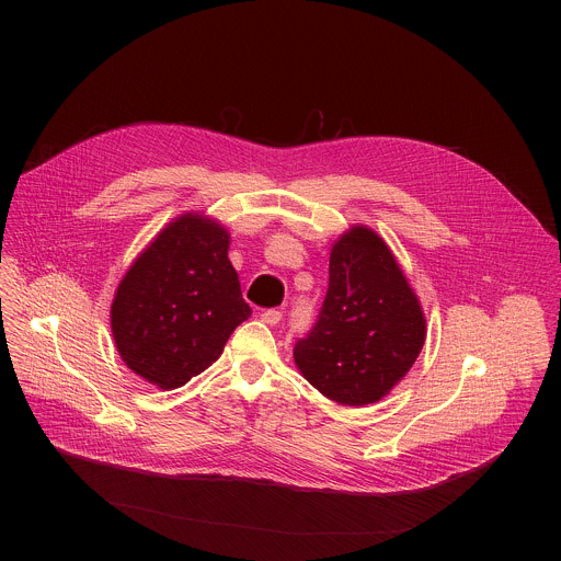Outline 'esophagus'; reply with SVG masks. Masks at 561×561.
Masks as SVG:
<instances>
[{"label": "esophagus", "instance_id": "34e87169", "mask_svg": "<svg viewBox=\"0 0 561 561\" xmlns=\"http://www.w3.org/2000/svg\"><path fill=\"white\" fill-rule=\"evenodd\" d=\"M260 319H262L264 324H271V327H275V324H279L282 312H279V310H275V308H268V310H264V312L260 314Z\"/></svg>", "mask_w": 561, "mask_h": 561}]
</instances>
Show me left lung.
Segmentation results:
<instances>
[{
  "instance_id": "1",
  "label": "left lung",
  "mask_w": 561,
  "mask_h": 561,
  "mask_svg": "<svg viewBox=\"0 0 561 561\" xmlns=\"http://www.w3.org/2000/svg\"><path fill=\"white\" fill-rule=\"evenodd\" d=\"M426 340L420 301L383 239L353 226L333 247L317 322L297 340L301 375L344 407H366L402 379Z\"/></svg>"
}]
</instances>
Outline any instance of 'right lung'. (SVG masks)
Here are the masks:
<instances>
[{
	"label": "right lung",
	"instance_id": "1",
	"mask_svg": "<svg viewBox=\"0 0 561 561\" xmlns=\"http://www.w3.org/2000/svg\"><path fill=\"white\" fill-rule=\"evenodd\" d=\"M251 312L228 260V232L188 213L135 260L115 293L111 329L126 366L171 390L204 373Z\"/></svg>",
	"mask_w": 561,
	"mask_h": 561
}]
</instances>
